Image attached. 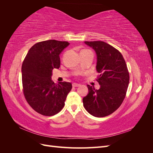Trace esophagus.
I'll list each match as a JSON object with an SVG mask.
<instances>
[{
  "label": "esophagus",
  "instance_id": "34e87169",
  "mask_svg": "<svg viewBox=\"0 0 153 153\" xmlns=\"http://www.w3.org/2000/svg\"><path fill=\"white\" fill-rule=\"evenodd\" d=\"M72 86L73 87H79L80 86V84H76V83H73L72 84Z\"/></svg>",
  "mask_w": 153,
  "mask_h": 153
}]
</instances>
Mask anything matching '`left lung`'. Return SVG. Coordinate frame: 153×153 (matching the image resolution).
<instances>
[{"instance_id":"8db88e82","label":"left lung","mask_w":153,"mask_h":153,"mask_svg":"<svg viewBox=\"0 0 153 153\" xmlns=\"http://www.w3.org/2000/svg\"><path fill=\"white\" fill-rule=\"evenodd\" d=\"M97 55L96 80L100 88L87 85L89 93L83 98L84 108L96 117L107 116L115 112L123 102L129 81L125 60L118 50L103 41H85Z\"/></svg>"}]
</instances>
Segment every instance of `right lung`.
Wrapping results in <instances>:
<instances>
[{"label":"right lung","instance_id":"1","mask_svg":"<svg viewBox=\"0 0 153 153\" xmlns=\"http://www.w3.org/2000/svg\"><path fill=\"white\" fill-rule=\"evenodd\" d=\"M69 45L68 41L53 39L41 41L29 50L22 66L23 92L27 103L36 112L52 116L64 106L70 82L58 84L51 79L53 68L61 65L59 55Z\"/></svg>","mask_w":153,"mask_h":153}]
</instances>
